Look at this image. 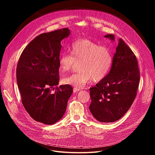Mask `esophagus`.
I'll list each match as a JSON object with an SVG mask.
<instances>
[{
	"instance_id": "obj_1",
	"label": "esophagus",
	"mask_w": 155,
	"mask_h": 155,
	"mask_svg": "<svg viewBox=\"0 0 155 155\" xmlns=\"http://www.w3.org/2000/svg\"><path fill=\"white\" fill-rule=\"evenodd\" d=\"M81 90L80 89H78V88H77V87H74V93H77L78 91H80Z\"/></svg>"
}]
</instances>
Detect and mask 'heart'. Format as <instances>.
<instances>
[{
  "label": "heart",
  "instance_id": "b5f03b06",
  "mask_svg": "<svg viewBox=\"0 0 155 155\" xmlns=\"http://www.w3.org/2000/svg\"><path fill=\"white\" fill-rule=\"evenodd\" d=\"M71 53H62L59 59L61 73L70 71L80 62L78 72L64 78V83L81 88L92 79L99 81L105 78L112 68L113 54L110 49L90 40L81 39L74 41Z\"/></svg>",
  "mask_w": 155,
  "mask_h": 155
}]
</instances>
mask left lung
Segmentation results:
<instances>
[{
  "mask_svg": "<svg viewBox=\"0 0 155 155\" xmlns=\"http://www.w3.org/2000/svg\"><path fill=\"white\" fill-rule=\"evenodd\" d=\"M115 40L113 34L104 36ZM140 71L136 55L120 38L107 77L90 88L89 107L93 117L102 123L120 119L133 103L138 90Z\"/></svg>",
  "mask_w": 155,
  "mask_h": 155,
  "instance_id": "obj_1",
  "label": "left lung"
}]
</instances>
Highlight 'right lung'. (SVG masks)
<instances>
[{"mask_svg": "<svg viewBox=\"0 0 155 155\" xmlns=\"http://www.w3.org/2000/svg\"><path fill=\"white\" fill-rule=\"evenodd\" d=\"M70 34L68 28L43 33L22 52L16 68L21 101L36 121L53 124L63 117L73 92L69 84L56 86L59 81L61 41Z\"/></svg>", "mask_w": 155, "mask_h": 155, "instance_id": "add662e5", "label": "right lung"}]
</instances>
